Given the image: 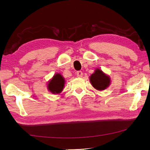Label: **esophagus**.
Wrapping results in <instances>:
<instances>
[{"label":"esophagus","instance_id":"obj_1","mask_svg":"<svg viewBox=\"0 0 150 150\" xmlns=\"http://www.w3.org/2000/svg\"><path fill=\"white\" fill-rule=\"evenodd\" d=\"M82 75H83V73H82L81 71H78L77 72V76L78 77H81Z\"/></svg>","mask_w":150,"mask_h":150}]
</instances>
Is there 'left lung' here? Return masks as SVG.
<instances>
[{
	"label": "left lung",
	"mask_w": 150,
	"mask_h": 150,
	"mask_svg": "<svg viewBox=\"0 0 150 150\" xmlns=\"http://www.w3.org/2000/svg\"><path fill=\"white\" fill-rule=\"evenodd\" d=\"M90 81L93 86L98 90H104L109 86L110 78L106 76L100 69H96L90 77Z\"/></svg>",
	"instance_id": "left-lung-1"
}]
</instances>
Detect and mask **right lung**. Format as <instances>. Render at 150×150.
I'll use <instances>...</instances> for the list:
<instances>
[{
	"mask_svg": "<svg viewBox=\"0 0 150 150\" xmlns=\"http://www.w3.org/2000/svg\"><path fill=\"white\" fill-rule=\"evenodd\" d=\"M64 79L60 74H56L54 75L53 79L51 80L48 84L49 90L53 93H60L63 90L64 86Z\"/></svg>",
	"mask_w": 150,
	"mask_h": 150,
	"instance_id": "obj_1",
	"label": "right lung"
}]
</instances>
